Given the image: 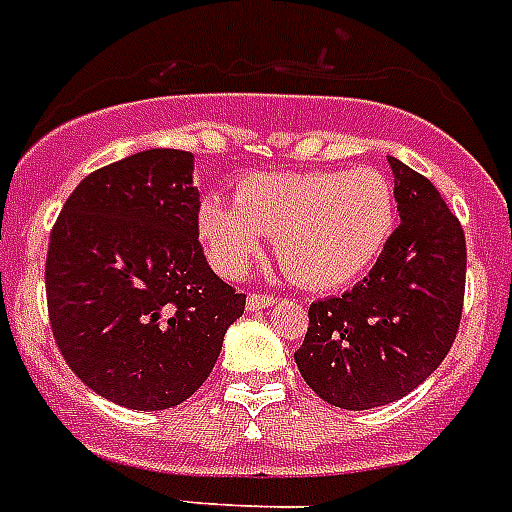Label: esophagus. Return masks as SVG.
I'll use <instances>...</instances> for the list:
<instances>
[{"label":"esophagus","mask_w":512,"mask_h":512,"mask_svg":"<svg viewBox=\"0 0 512 512\" xmlns=\"http://www.w3.org/2000/svg\"><path fill=\"white\" fill-rule=\"evenodd\" d=\"M276 303V297L273 295H260V292H252V295L247 297V311H263V308H268V305Z\"/></svg>","instance_id":"34e87169"}]
</instances>
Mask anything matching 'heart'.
<instances>
[{"mask_svg":"<svg viewBox=\"0 0 512 512\" xmlns=\"http://www.w3.org/2000/svg\"><path fill=\"white\" fill-rule=\"evenodd\" d=\"M199 236L209 263L241 276L263 255V236L289 279L335 289L380 257L396 225V188L374 167L332 172H265L236 183V204L207 196Z\"/></svg>","mask_w":512,"mask_h":512,"instance_id":"heart-1","label":"heart"}]
</instances>
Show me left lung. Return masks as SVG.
I'll list each match as a JSON object with an SVG mask.
<instances>
[{
	"label": "left lung",
	"instance_id": "1",
	"mask_svg": "<svg viewBox=\"0 0 512 512\" xmlns=\"http://www.w3.org/2000/svg\"><path fill=\"white\" fill-rule=\"evenodd\" d=\"M388 162L401 225L364 281L311 303L295 353L313 393L353 412L398 401L428 380L452 348L465 300L460 220L428 177Z\"/></svg>",
	"mask_w": 512,
	"mask_h": 512
}]
</instances>
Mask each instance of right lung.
Returning a JSON list of instances; mask_svg holds the SVG:
<instances>
[{"label": "right lung", "instance_id": "add662e5", "mask_svg": "<svg viewBox=\"0 0 512 512\" xmlns=\"http://www.w3.org/2000/svg\"><path fill=\"white\" fill-rule=\"evenodd\" d=\"M193 156L151 148L76 185L52 225V337L79 380L127 409L183 404L244 313L199 241Z\"/></svg>", "mask_w": 512, "mask_h": 512}]
</instances>
